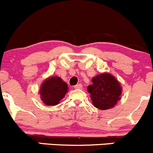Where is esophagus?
Masks as SVG:
<instances>
[{"label": "esophagus", "mask_w": 153, "mask_h": 153, "mask_svg": "<svg viewBox=\"0 0 153 153\" xmlns=\"http://www.w3.org/2000/svg\"><path fill=\"white\" fill-rule=\"evenodd\" d=\"M74 88H75V89H82V85L81 83L77 84L76 85H75Z\"/></svg>", "instance_id": "esophagus-1"}]
</instances>
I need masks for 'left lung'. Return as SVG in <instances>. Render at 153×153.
<instances>
[{
	"label": "left lung",
	"mask_w": 153,
	"mask_h": 153,
	"mask_svg": "<svg viewBox=\"0 0 153 153\" xmlns=\"http://www.w3.org/2000/svg\"><path fill=\"white\" fill-rule=\"evenodd\" d=\"M93 85H88L93 104L101 110L113 108L120 99L122 88L116 78L109 73L97 75L92 79Z\"/></svg>",
	"instance_id": "1"
}]
</instances>
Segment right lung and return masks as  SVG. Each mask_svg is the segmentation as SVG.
I'll return each mask as SVG.
<instances>
[{"label":"right lung","instance_id":"right-lung-1","mask_svg":"<svg viewBox=\"0 0 153 153\" xmlns=\"http://www.w3.org/2000/svg\"><path fill=\"white\" fill-rule=\"evenodd\" d=\"M68 85L58 76L47 78L41 85L39 94L42 101L47 106H55L65 97Z\"/></svg>","mask_w":153,"mask_h":153}]
</instances>
